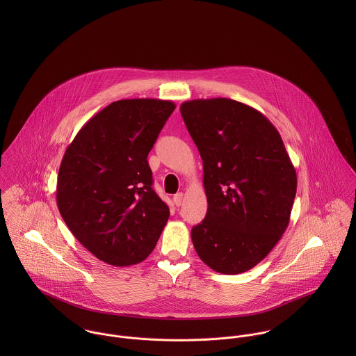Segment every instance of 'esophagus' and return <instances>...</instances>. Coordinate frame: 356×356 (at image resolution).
<instances>
[{"mask_svg":"<svg viewBox=\"0 0 356 356\" xmlns=\"http://www.w3.org/2000/svg\"><path fill=\"white\" fill-rule=\"evenodd\" d=\"M174 203H175L177 207H179L181 204L184 203V193H177L174 196Z\"/></svg>","mask_w":356,"mask_h":356,"instance_id":"34e87169","label":"esophagus"}]
</instances>
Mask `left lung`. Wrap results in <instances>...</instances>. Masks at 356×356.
<instances>
[{"label": "left lung", "instance_id": "left-lung-1", "mask_svg": "<svg viewBox=\"0 0 356 356\" xmlns=\"http://www.w3.org/2000/svg\"><path fill=\"white\" fill-rule=\"evenodd\" d=\"M179 109L203 159L208 202L203 222L192 229L195 250L216 273L248 271L289 225L296 170L278 130L252 106L218 97Z\"/></svg>", "mask_w": 356, "mask_h": 356}]
</instances>
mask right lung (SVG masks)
Masks as SVG:
<instances>
[{
	"mask_svg": "<svg viewBox=\"0 0 356 356\" xmlns=\"http://www.w3.org/2000/svg\"><path fill=\"white\" fill-rule=\"evenodd\" d=\"M174 109L168 100L113 102L83 124L63 156L58 211L75 238L111 266L145 260L168 220L147 157Z\"/></svg>",
	"mask_w": 356,
	"mask_h": 356,
	"instance_id": "add662e5",
	"label": "right lung"
}]
</instances>
